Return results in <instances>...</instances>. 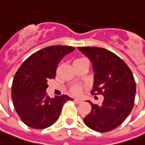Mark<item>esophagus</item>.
<instances>
[{
  "label": "esophagus",
  "instance_id": "obj_1",
  "mask_svg": "<svg viewBox=\"0 0 145 145\" xmlns=\"http://www.w3.org/2000/svg\"><path fill=\"white\" fill-rule=\"evenodd\" d=\"M73 101H74L76 103H77V104L82 103V100L80 99V98H74V99H73Z\"/></svg>",
  "mask_w": 145,
  "mask_h": 145
}]
</instances>
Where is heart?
<instances>
[{"label": "heart", "mask_w": 145, "mask_h": 145, "mask_svg": "<svg viewBox=\"0 0 145 145\" xmlns=\"http://www.w3.org/2000/svg\"><path fill=\"white\" fill-rule=\"evenodd\" d=\"M72 93H73V94H79L80 93H81V88L78 86H76L74 88H72Z\"/></svg>", "instance_id": "heart-1"}]
</instances>
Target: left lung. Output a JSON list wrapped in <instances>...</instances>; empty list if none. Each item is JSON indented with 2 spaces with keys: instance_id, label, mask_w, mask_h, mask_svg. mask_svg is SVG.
<instances>
[{
  "instance_id": "8db88e82",
  "label": "left lung",
  "mask_w": 145,
  "mask_h": 145,
  "mask_svg": "<svg viewBox=\"0 0 145 145\" xmlns=\"http://www.w3.org/2000/svg\"><path fill=\"white\" fill-rule=\"evenodd\" d=\"M78 50L92 63L94 79L91 93L104 97L101 105L93 104L84 118L87 127L98 132L112 131L131 113L136 96V82L126 63L113 52L97 47H80Z\"/></svg>"
}]
</instances>
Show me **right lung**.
<instances>
[{"label":"right lung","instance_id":"add662e5","mask_svg":"<svg viewBox=\"0 0 145 145\" xmlns=\"http://www.w3.org/2000/svg\"><path fill=\"white\" fill-rule=\"evenodd\" d=\"M75 48L50 46L32 54L20 66L12 85L14 108L25 125L43 129L55 123L64 104L73 100L68 95L50 97L47 95L48 81L54 79L59 61Z\"/></svg>","mask_w":145,"mask_h":145}]
</instances>
